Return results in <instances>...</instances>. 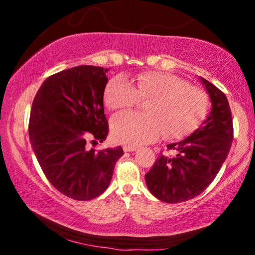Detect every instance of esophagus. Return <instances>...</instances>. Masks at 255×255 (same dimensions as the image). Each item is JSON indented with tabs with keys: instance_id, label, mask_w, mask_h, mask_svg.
<instances>
[{
	"instance_id": "1",
	"label": "esophagus",
	"mask_w": 255,
	"mask_h": 255,
	"mask_svg": "<svg viewBox=\"0 0 255 255\" xmlns=\"http://www.w3.org/2000/svg\"><path fill=\"white\" fill-rule=\"evenodd\" d=\"M123 148H124V152H133V150L137 149V147H135V146H129V145H124Z\"/></svg>"
}]
</instances>
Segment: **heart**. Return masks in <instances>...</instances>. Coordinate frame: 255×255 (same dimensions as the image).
I'll return each instance as SVG.
<instances>
[{"label": "heart", "instance_id": "obj_1", "mask_svg": "<svg viewBox=\"0 0 255 255\" xmlns=\"http://www.w3.org/2000/svg\"><path fill=\"white\" fill-rule=\"evenodd\" d=\"M139 100H147L145 114L126 111L112 116L110 130L116 141L136 146L161 133L167 139L182 138L199 126L209 108L204 90L170 73L143 72L133 83L117 75L107 84L105 103L111 110L131 108Z\"/></svg>", "mask_w": 255, "mask_h": 255}]
</instances>
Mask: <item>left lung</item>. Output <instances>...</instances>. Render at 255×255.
<instances>
[{
    "instance_id": "8db88e82",
    "label": "left lung",
    "mask_w": 255,
    "mask_h": 255,
    "mask_svg": "<svg viewBox=\"0 0 255 255\" xmlns=\"http://www.w3.org/2000/svg\"><path fill=\"white\" fill-rule=\"evenodd\" d=\"M211 100V111L201 126L167 149L175 156L161 155L145 174L147 188L154 197L167 204L192 199L213 182L230 153L233 119L230 103L221 90L200 77Z\"/></svg>"
}]
</instances>
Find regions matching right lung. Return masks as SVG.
I'll use <instances>...</instances> for the list:
<instances>
[{
    "label": "right lung",
    "mask_w": 255,
    "mask_h": 255,
    "mask_svg": "<svg viewBox=\"0 0 255 255\" xmlns=\"http://www.w3.org/2000/svg\"><path fill=\"white\" fill-rule=\"evenodd\" d=\"M107 68L82 65L44 81L33 99L29 136L46 178L74 200H91L109 187L123 147L96 150L88 141L102 143L109 125L103 93Z\"/></svg>",
    "instance_id": "1"
}]
</instances>
